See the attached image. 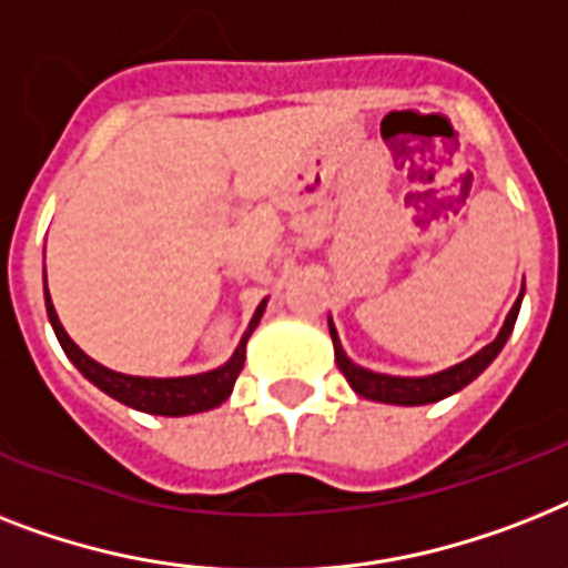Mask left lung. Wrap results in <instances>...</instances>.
<instances>
[{
	"instance_id": "1",
	"label": "left lung",
	"mask_w": 568,
	"mask_h": 568,
	"mask_svg": "<svg viewBox=\"0 0 568 568\" xmlns=\"http://www.w3.org/2000/svg\"><path fill=\"white\" fill-rule=\"evenodd\" d=\"M519 303H523V297L514 303L508 321H505V326H501V332L496 335L493 344L478 349L476 356L467 358V362L455 364V367H449V371L444 373H435V376L405 379V376H385V373L364 371V367H358V364H353L347 356H344L338 332H335V326H332L329 321V335H332V344H335V362H338V371L344 373V379L349 382V388L356 390L358 396H364V399H376V403H390V405L437 403V399H444V396L455 394V390L467 388L469 382L476 379L478 373H481L493 358L499 356L501 347H505V341H508L510 332H514L516 315H519Z\"/></svg>"
}]
</instances>
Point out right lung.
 I'll use <instances>...</instances> for the list:
<instances>
[{
  "instance_id": "1",
  "label": "right lung",
  "mask_w": 568,
  "mask_h": 568,
  "mask_svg": "<svg viewBox=\"0 0 568 568\" xmlns=\"http://www.w3.org/2000/svg\"><path fill=\"white\" fill-rule=\"evenodd\" d=\"M262 308H265V303L256 308V315H253L251 326L244 332L242 344L236 347L233 358L224 367H219V371L201 373V376H183V379H142V376H124V373L108 371L99 362H92L84 349H78L75 341L69 338L63 326H60L58 312H54L52 297H49V288H45V312H49L52 329L58 335L63 353L72 358L78 371L84 373L95 388H101L104 394L119 399V403L131 405L136 412L163 414V417H183V414L210 412V408H215V405L227 399L233 385H236L239 373L244 367V344L251 338L253 326L260 324Z\"/></svg>"
}]
</instances>
